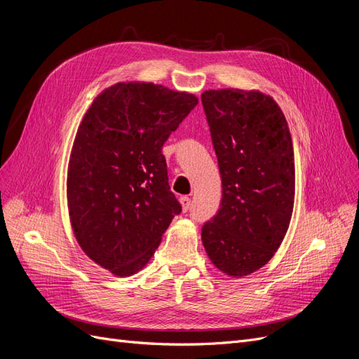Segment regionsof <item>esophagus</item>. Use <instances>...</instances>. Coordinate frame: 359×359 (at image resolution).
Masks as SVG:
<instances>
[{
  "mask_svg": "<svg viewBox=\"0 0 359 359\" xmlns=\"http://www.w3.org/2000/svg\"><path fill=\"white\" fill-rule=\"evenodd\" d=\"M180 202H181V205H182V210H184V211H189V210H190L191 199H190L189 196H181V198H180Z\"/></svg>",
  "mask_w": 359,
  "mask_h": 359,
  "instance_id": "1",
  "label": "esophagus"
}]
</instances>
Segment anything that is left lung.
I'll use <instances>...</instances> for the list:
<instances>
[{"mask_svg":"<svg viewBox=\"0 0 359 359\" xmlns=\"http://www.w3.org/2000/svg\"><path fill=\"white\" fill-rule=\"evenodd\" d=\"M201 99L223 189L202 243L215 268L244 277L269 262L287 232L295 199L292 137L280 106L264 93L208 90Z\"/></svg>","mask_w":359,"mask_h":359,"instance_id":"1","label":"left lung"}]
</instances>
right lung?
I'll use <instances>...</instances> for the list:
<instances>
[{
  "label": "right lung",
  "instance_id": "right-lung-1",
  "mask_svg": "<svg viewBox=\"0 0 359 359\" xmlns=\"http://www.w3.org/2000/svg\"><path fill=\"white\" fill-rule=\"evenodd\" d=\"M198 102L153 82H118L82 118L67 170L70 223L85 255L114 276L142 269L181 212L161 148Z\"/></svg>",
  "mask_w": 359,
  "mask_h": 359
}]
</instances>
